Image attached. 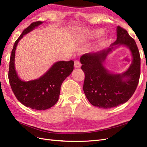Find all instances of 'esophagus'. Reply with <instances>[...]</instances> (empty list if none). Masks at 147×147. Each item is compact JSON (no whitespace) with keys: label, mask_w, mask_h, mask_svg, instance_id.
Returning <instances> with one entry per match:
<instances>
[{"label":"esophagus","mask_w":147,"mask_h":147,"mask_svg":"<svg viewBox=\"0 0 147 147\" xmlns=\"http://www.w3.org/2000/svg\"><path fill=\"white\" fill-rule=\"evenodd\" d=\"M74 67L75 68H80L81 67V64L80 63V61H75V63H74Z\"/></svg>","instance_id":"esophagus-1"}]
</instances>
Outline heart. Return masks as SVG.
Listing matches in <instances>:
<instances>
[{
  "label": "heart",
  "mask_w": 147,
  "mask_h": 147,
  "mask_svg": "<svg viewBox=\"0 0 147 147\" xmlns=\"http://www.w3.org/2000/svg\"><path fill=\"white\" fill-rule=\"evenodd\" d=\"M100 33V30H96V31H94V32H93V35H98Z\"/></svg>",
  "instance_id": "obj_1"
}]
</instances>
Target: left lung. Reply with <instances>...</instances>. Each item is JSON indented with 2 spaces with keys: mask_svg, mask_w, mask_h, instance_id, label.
<instances>
[{
  "mask_svg": "<svg viewBox=\"0 0 147 147\" xmlns=\"http://www.w3.org/2000/svg\"><path fill=\"white\" fill-rule=\"evenodd\" d=\"M117 38L111 48L96 53H88L80 57L84 73L83 91L89 102L94 106L111 109L126 102L134 94L140 75V56L134 38L127 30L117 27ZM124 45L131 52L132 63L121 74L110 73L103 65L108 53L116 47Z\"/></svg>",
  "mask_w": 147,
  "mask_h": 147,
  "instance_id": "left-lung-1",
  "label": "left lung"
}]
</instances>
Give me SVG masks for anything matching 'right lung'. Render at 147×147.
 Listing matches in <instances>:
<instances>
[{"label": "right lung", "instance_id": "obj_1", "mask_svg": "<svg viewBox=\"0 0 147 147\" xmlns=\"http://www.w3.org/2000/svg\"><path fill=\"white\" fill-rule=\"evenodd\" d=\"M42 23L36 21L31 23L16 40L11 51L8 70V80L16 99L26 107L37 110L50 109L56 103L60 94L61 84L72 73L74 65L73 61H59L38 79L24 82L18 77L15 69V50L18 43L23 35Z\"/></svg>", "mask_w": 147, "mask_h": 147}]
</instances>
